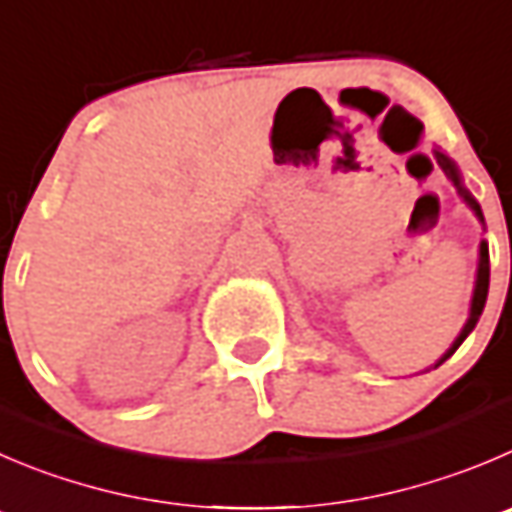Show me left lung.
Wrapping results in <instances>:
<instances>
[{
  "mask_svg": "<svg viewBox=\"0 0 512 512\" xmlns=\"http://www.w3.org/2000/svg\"><path fill=\"white\" fill-rule=\"evenodd\" d=\"M435 158H437V165H440V168H442V173H445L447 178L452 180V186L457 188V193H460V198H462V201H465L467 206L472 208V213H475V216H478V221L483 223V226H485V218H483V211H480V203L475 201V198H472V193L467 191L465 186H462V175H460V170H457L455 160H450V158H447L445 153H440V150H435ZM488 286H490V253H488V241H480L478 279H475V291H472V301H470V316H467L465 326H462V332L457 334V339H455V342H452V347L447 349V352L442 354L440 359H437V364H435V367H440L442 362H447V359H450L452 354L457 352V347H460V344L465 342V339H467V334H470L472 329H475V324H478L480 314H483V309H485V301H488Z\"/></svg>",
  "mask_w": 512,
  "mask_h": 512,
  "instance_id": "left-lung-1",
  "label": "left lung"
}]
</instances>
